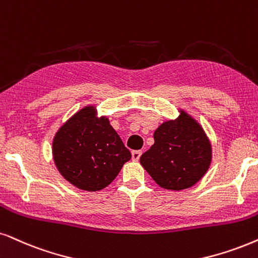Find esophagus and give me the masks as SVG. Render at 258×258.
I'll return each instance as SVG.
<instances>
[{
  "mask_svg": "<svg viewBox=\"0 0 258 258\" xmlns=\"http://www.w3.org/2000/svg\"><path fill=\"white\" fill-rule=\"evenodd\" d=\"M140 156H142V151L140 150H136V151H132V159L133 161H138L140 158Z\"/></svg>",
  "mask_w": 258,
  "mask_h": 258,
  "instance_id": "obj_1",
  "label": "esophagus"
}]
</instances>
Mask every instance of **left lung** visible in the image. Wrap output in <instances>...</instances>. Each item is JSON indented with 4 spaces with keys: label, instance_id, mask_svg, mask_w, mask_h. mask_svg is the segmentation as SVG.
<instances>
[{
    "label": "left lung",
    "instance_id": "obj_1",
    "mask_svg": "<svg viewBox=\"0 0 258 258\" xmlns=\"http://www.w3.org/2000/svg\"><path fill=\"white\" fill-rule=\"evenodd\" d=\"M157 127L155 143L140 164L159 187L183 190L197 184L211 167L212 143L204 127L184 109Z\"/></svg>",
    "mask_w": 258,
    "mask_h": 258
}]
</instances>
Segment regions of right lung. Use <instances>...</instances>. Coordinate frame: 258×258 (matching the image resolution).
Wrapping results in <instances>:
<instances>
[{"instance_id": "1", "label": "right lung", "mask_w": 258, "mask_h": 258, "mask_svg": "<svg viewBox=\"0 0 258 258\" xmlns=\"http://www.w3.org/2000/svg\"><path fill=\"white\" fill-rule=\"evenodd\" d=\"M132 155L95 105L77 110L54 133L52 158L59 174L78 189L96 191L114 181Z\"/></svg>"}]
</instances>
